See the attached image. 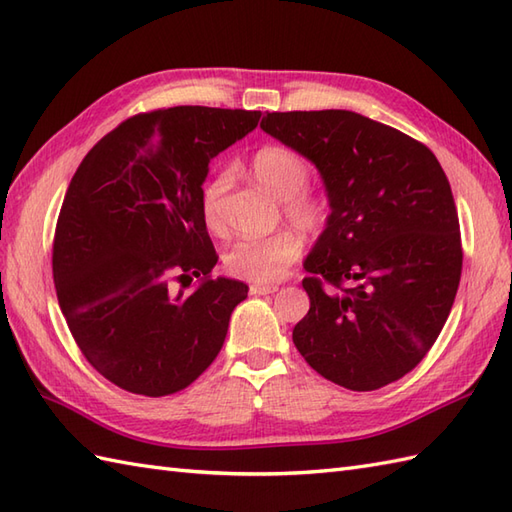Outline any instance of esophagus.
Returning <instances> with one entry per match:
<instances>
[{
  "mask_svg": "<svg viewBox=\"0 0 512 512\" xmlns=\"http://www.w3.org/2000/svg\"><path fill=\"white\" fill-rule=\"evenodd\" d=\"M279 286L277 284H253L250 286V295H273V292H277Z\"/></svg>",
  "mask_w": 512,
  "mask_h": 512,
  "instance_id": "1",
  "label": "esophagus"
}]
</instances>
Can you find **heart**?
Returning <instances> with one entry per match:
<instances>
[{
  "label": "heart",
  "instance_id": "obj_1",
  "mask_svg": "<svg viewBox=\"0 0 512 512\" xmlns=\"http://www.w3.org/2000/svg\"><path fill=\"white\" fill-rule=\"evenodd\" d=\"M253 176L270 191L275 198L284 200L286 215L292 222H297L306 231H317L325 222V202L306 189L310 169L297 151L284 145H266L255 151ZM226 178L217 176L206 184L202 191L200 209L204 224L211 231H222L220 215V195L224 193ZM301 255V239L290 228H281L270 235L262 237H242L224 253V266L228 273L239 279L257 281H277L284 277L288 266Z\"/></svg>",
  "mask_w": 512,
  "mask_h": 512
}]
</instances>
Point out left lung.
Masks as SVG:
<instances>
[{"label":"left lung","instance_id":"1","mask_svg":"<svg viewBox=\"0 0 512 512\" xmlns=\"http://www.w3.org/2000/svg\"><path fill=\"white\" fill-rule=\"evenodd\" d=\"M259 127L317 167L330 204L292 341L345 389L394 383L436 343L460 286V222L438 158L347 110L273 112Z\"/></svg>","mask_w":512,"mask_h":512}]
</instances>
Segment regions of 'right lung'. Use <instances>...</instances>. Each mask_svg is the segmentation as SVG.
<instances>
[{"instance_id":"right-lung-1","label":"right lung","mask_w":512,"mask_h":512,"mask_svg":"<svg viewBox=\"0 0 512 512\" xmlns=\"http://www.w3.org/2000/svg\"><path fill=\"white\" fill-rule=\"evenodd\" d=\"M259 116L200 105L138 114L74 173L54 233V286L83 356L125 391L176 394L222 350L248 286L211 273L202 184Z\"/></svg>"}]
</instances>
